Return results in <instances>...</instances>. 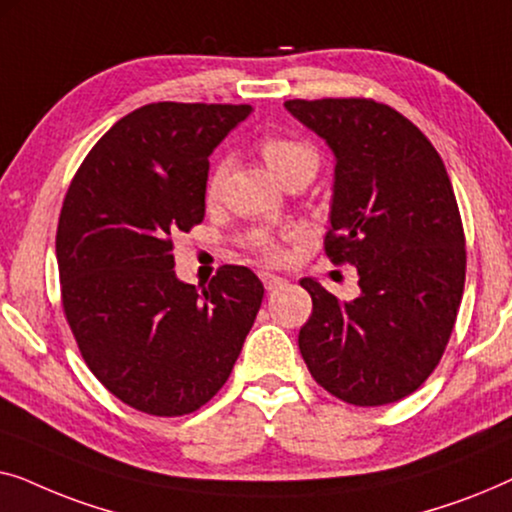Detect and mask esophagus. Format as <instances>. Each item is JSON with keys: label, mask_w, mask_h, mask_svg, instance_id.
<instances>
[{"label": "esophagus", "mask_w": 512, "mask_h": 512, "mask_svg": "<svg viewBox=\"0 0 512 512\" xmlns=\"http://www.w3.org/2000/svg\"><path fill=\"white\" fill-rule=\"evenodd\" d=\"M261 279L265 284V289L272 291V289H279V286H284L286 279L279 277V275H272V272H261Z\"/></svg>", "instance_id": "1"}]
</instances>
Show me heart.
<instances>
[{"instance_id": "b5f03b06", "label": "heart", "mask_w": 512, "mask_h": 512, "mask_svg": "<svg viewBox=\"0 0 512 512\" xmlns=\"http://www.w3.org/2000/svg\"><path fill=\"white\" fill-rule=\"evenodd\" d=\"M261 153L270 170L277 174L279 181L291 177V174H307V177H312L319 165L317 151L303 142H296V139L265 137L261 142ZM221 179H223V165L216 167L212 177H209V184H207L209 198H214L216 191H219ZM265 254L270 258H277L275 249H265Z\"/></svg>"}]
</instances>
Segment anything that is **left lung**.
Returning <instances> with one entry per match:
<instances>
[{
    "mask_svg": "<svg viewBox=\"0 0 512 512\" xmlns=\"http://www.w3.org/2000/svg\"><path fill=\"white\" fill-rule=\"evenodd\" d=\"M284 107L333 151L326 254L354 265L361 289L340 303L317 279H300L312 296L300 354L340 401H401L438 366L464 296L466 242L450 177L422 130L387 104L349 97Z\"/></svg>",
    "mask_w": 512,
    "mask_h": 512,
    "instance_id": "8db88e82",
    "label": "left lung"
}]
</instances>
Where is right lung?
Here are the masks:
<instances>
[{
  "instance_id": "obj_1",
  "label": "right lung",
  "mask_w": 512,
  "mask_h": 512,
  "mask_svg": "<svg viewBox=\"0 0 512 512\" xmlns=\"http://www.w3.org/2000/svg\"><path fill=\"white\" fill-rule=\"evenodd\" d=\"M249 104L156 102L93 146L55 237L62 307L83 361L116 398L156 417L205 405L233 370L263 284L223 265L181 282L172 237L205 219L209 156Z\"/></svg>"
}]
</instances>
